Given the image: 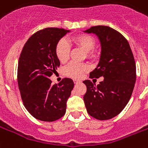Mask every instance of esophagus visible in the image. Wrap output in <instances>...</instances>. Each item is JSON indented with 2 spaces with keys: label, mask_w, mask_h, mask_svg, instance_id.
<instances>
[{
  "label": "esophagus",
  "mask_w": 148,
  "mask_h": 148,
  "mask_svg": "<svg viewBox=\"0 0 148 148\" xmlns=\"http://www.w3.org/2000/svg\"><path fill=\"white\" fill-rule=\"evenodd\" d=\"M74 84H77V83L81 82V81H80V80H77V79H74Z\"/></svg>",
  "instance_id": "34e87169"
}]
</instances>
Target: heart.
Returning <instances> with one entry per match:
<instances>
[{
	"instance_id": "heart-1",
	"label": "heart",
	"mask_w": 148,
	"mask_h": 148,
	"mask_svg": "<svg viewBox=\"0 0 148 148\" xmlns=\"http://www.w3.org/2000/svg\"><path fill=\"white\" fill-rule=\"evenodd\" d=\"M72 41L76 46L85 51L86 57L88 59H94L96 57V53L93 51V49L96 46V40L93 37L86 34H82L73 37ZM55 52L59 61L61 63H65L68 60L70 56L71 47L66 40L60 39L56 45ZM88 69L89 66L86 63H71L66 66L64 72L66 76L77 78L81 77L82 73L88 71Z\"/></svg>"
}]
</instances>
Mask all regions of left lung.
<instances>
[{
	"instance_id": "obj_1",
	"label": "left lung",
	"mask_w": 148,
	"mask_h": 148,
	"mask_svg": "<svg viewBox=\"0 0 148 148\" xmlns=\"http://www.w3.org/2000/svg\"><path fill=\"white\" fill-rule=\"evenodd\" d=\"M99 38L101 52L98 65L90 78L104 77L99 85L85 80L87 91L84 101L89 115L98 120L115 117L126 106L136 82V63L128 40L106 26H96L84 31Z\"/></svg>"
}]
</instances>
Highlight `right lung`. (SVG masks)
<instances>
[{
  "label": "right lung",
  "instance_id": "add662e5",
  "mask_svg": "<svg viewBox=\"0 0 148 148\" xmlns=\"http://www.w3.org/2000/svg\"><path fill=\"white\" fill-rule=\"evenodd\" d=\"M69 32L54 27L40 29L27 40L19 56L17 80L22 99L28 112L40 121H56L66 113L74 82L65 77L52 85L49 77L60 65L56 45Z\"/></svg>",
  "mask_w": 148,
  "mask_h": 148
}]
</instances>
